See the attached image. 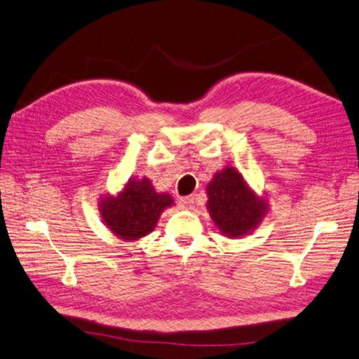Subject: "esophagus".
I'll return each mask as SVG.
<instances>
[{"instance_id":"obj_1","label":"esophagus","mask_w":359,"mask_h":359,"mask_svg":"<svg viewBox=\"0 0 359 359\" xmlns=\"http://www.w3.org/2000/svg\"><path fill=\"white\" fill-rule=\"evenodd\" d=\"M180 206L185 208V210H191L194 206V198L193 197H182L180 198Z\"/></svg>"}]
</instances>
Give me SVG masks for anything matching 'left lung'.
Segmentation results:
<instances>
[{
    "instance_id": "left-lung-1",
    "label": "left lung",
    "mask_w": 359,
    "mask_h": 359,
    "mask_svg": "<svg viewBox=\"0 0 359 359\" xmlns=\"http://www.w3.org/2000/svg\"><path fill=\"white\" fill-rule=\"evenodd\" d=\"M266 202L258 198L234 168L217 172L208 185V210L217 228L228 237H241L262 222Z\"/></svg>"
}]
</instances>
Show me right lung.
I'll return each mask as SVG.
<instances>
[{"label": "right lung", "instance_id": "1", "mask_svg": "<svg viewBox=\"0 0 359 359\" xmlns=\"http://www.w3.org/2000/svg\"><path fill=\"white\" fill-rule=\"evenodd\" d=\"M172 205L170 194L156 193L148 179L130 180L118 197H105L101 212L105 224L123 240L149 234L165 208Z\"/></svg>", "mask_w": 359, "mask_h": 359}]
</instances>
